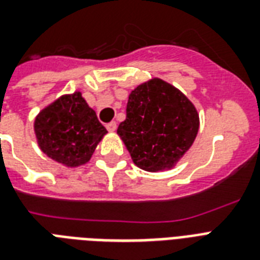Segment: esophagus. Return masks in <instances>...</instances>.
I'll use <instances>...</instances> for the list:
<instances>
[{
  "label": "esophagus",
  "mask_w": 260,
  "mask_h": 260,
  "mask_svg": "<svg viewBox=\"0 0 260 260\" xmlns=\"http://www.w3.org/2000/svg\"><path fill=\"white\" fill-rule=\"evenodd\" d=\"M106 129L109 131V132H114V131L117 129V124H116V122H114V121L109 122V124L106 125Z\"/></svg>",
  "instance_id": "1"
}]
</instances>
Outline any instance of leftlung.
Listing matches in <instances>:
<instances>
[{
    "label": "left lung",
    "instance_id": "obj_1",
    "mask_svg": "<svg viewBox=\"0 0 260 260\" xmlns=\"http://www.w3.org/2000/svg\"><path fill=\"white\" fill-rule=\"evenodd\" d=\"M194 105L170 83L155 78L129 94L126 117L117 134L136 166L147 171L169 169L197 136Z\"/></svg>",
    "mask_w": 260,
    "mask_h": 260
}]
</instances>
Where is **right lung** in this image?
I'll use <instances>...</instances> for the list:
<instances>
[{
  "label": "right lung",
  "mask_w": 260,
  "mask_h": 260,
  "mask_svg": "<svg viewBox=\"0 0 260 260\" xmlns=\"http://www.w3.org/2000/svg\"><path fill=\"white\" fill-rule=\"evenodd\" d=\"M39 146L51 159L79 166L93 155L108 132L81 93L64 95L42 110L35 121Z\"/></svg>",
  "instance_id": "right-lung-1"
}]
</instances>
